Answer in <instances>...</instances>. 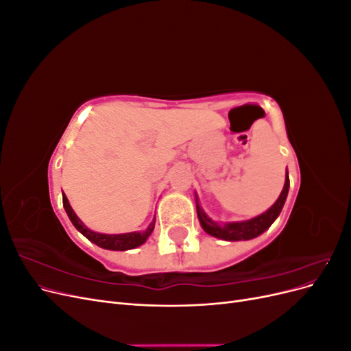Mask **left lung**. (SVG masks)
Masks as SVG:
<instances>
[{"instance_id":"8db88e82","label":"left lung","mask_w":351,"mask_h":351,"mask_svg":"<svg viewBox=\"0 0 351 351\" xmlns=\"http://www.w3.org/2000/svg\"><path fill=\"white\" fill-rule=\"evenodd\" d=\"M289 187H290V178H289V174H287L285 184L278 200L275 202V204L265 212V214L249 221L230 222V224H224V226L218 224V222H214L210 218H208L205 215V212L202 210V208L196 204L197 218L200 221V226L208 232V234L222 240L236 241V240H250V239L258 237L265 230L269 228L272 222L280 215V212L284 206V202L287 199V193H289Z\"/></svg>"}]
</instances>
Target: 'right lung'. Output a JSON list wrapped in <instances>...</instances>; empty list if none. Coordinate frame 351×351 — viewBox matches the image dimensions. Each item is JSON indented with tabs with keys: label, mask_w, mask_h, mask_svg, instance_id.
<instances>
[{
	"label": "right lung",
	"mask_w": 351,
	"mask_h": 351,
	"mask_svg": "<svg viewBox=\"0 0 351 351\" xmlns=\"http://www.w3.org/2000/svg\"><path fill=\"white\" fill-rule=\"evenodd\" d=\"M62 205H64V209L67 212L69 218L71 219L73 226L76 227L84 237L89 239L90 241L97 244V246L104 249H110V250L134 249L146 241V239L151 236V232L154 231V227H155V221H154L152 224L142 232H127V234H99V232H95L89 230L86 226H83V222L77 218L76 214H74V210L71 209L69 200L64 195H62Z\"/></svg>",
	"instance_id": "add662e5"
}]
</instances>
